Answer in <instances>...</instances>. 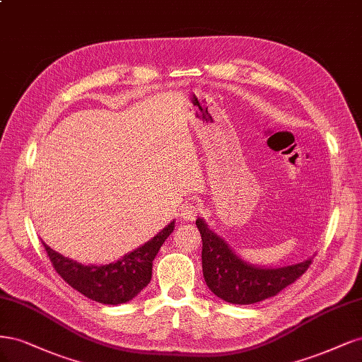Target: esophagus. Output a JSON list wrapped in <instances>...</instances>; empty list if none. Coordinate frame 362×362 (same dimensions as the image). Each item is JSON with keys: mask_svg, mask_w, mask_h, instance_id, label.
<instances>
[{"mask_svg": "<svg viewBox=\"0 0 362 362\" xmlns=\"http://www.w3.org/2000/svg\"><path fill=\"white\" fill-rule=\"evenodd\" d=\"M198 214H200V206L195 203H186L180 211V218L183 221H194Z\"/></svg>", "mask_w": 362, "mask_h": 362, "instance_id": "34e87169", "label": "esophagus"}]
</instances>
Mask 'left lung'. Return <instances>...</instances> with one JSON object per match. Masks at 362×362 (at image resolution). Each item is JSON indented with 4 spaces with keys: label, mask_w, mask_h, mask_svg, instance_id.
I'll list each match as a JSON object with an SVG mask.
<instances>
[{
    "label": "left lung",
    "mask_w": 362,
    "mask_h": 362,
    "mask_svg": "<svg viewBox=\"0 0 362 362\" xmlns=\"http://www.w3.org/2000/svg\"><path fill=\"white\" fill-rule=\"evenodd\" d=\"M195 224L203 240L202 263L207 287L230 304L250 305L275 296L304 274L311 259L284 267H260L239 259L224 239L209 230L203 219Z\"/></svg>",
    "instance_id": "8db88e82"
}]
</instances>
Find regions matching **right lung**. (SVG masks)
<instances>
[{"mask_svg":"<svg viewBox=\"0 0 362 362\" xmlns=\"http://www.w3.org/2000/svg\"><path fill=\"white\" fill-rule=\"evenodd\" d=\"M174 230V221L141 247L126 254L123 259L103 264L86 266L43 247L55 272L86 298L105 305H119L134 299L151 279V267L162 243Z\"/></svg>","mask_w":362,"mask_h":362,"instance_id":"add662e5","label":"right lung"}]
</instances>
